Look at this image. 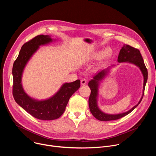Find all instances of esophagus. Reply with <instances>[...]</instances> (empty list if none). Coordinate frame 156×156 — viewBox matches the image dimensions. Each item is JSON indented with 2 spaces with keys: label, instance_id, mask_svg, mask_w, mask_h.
Masks as SVG:
<instances>
[{
  "label": "esophagus",
  "instance_id": "34e87169",
  "mask_svg": "<svg viewBox=\"0 0 156 156\" xmlns=\"http://www.w3.org/2000/svg\"><path fill=\"white\" fill-rule=\"evenodd\" d=\"M86 83H87V80H86V79H85V78L82 79L81 81V84L82 85H84V84H86Z\"/></svg>",
  "mask_w": 156,
  "mask_h": 156
}]
</instances>
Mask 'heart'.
I'll list each match as a JSON object with an SVG mask.
<instances>
[{
	"label": "heart",
	"mask_w": 156,
	"mask_h": 156,
	"mask_svg": "<svg viewBox=\"0 0 156 156\" xmlns=\"http://www.w3.org/2000/svg\"><path fill=\"white\" fill-rule=\"evenodd\" d=\"M111 55H112V51H111L110 49L107 48L104 49L103 51H99L94 53L93 55V58L98 60L103 57L104 58L106 59L109 58Z\"/></svg>",
	"instance_id": "obj_1"
}]
</instances>
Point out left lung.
<instances>
[{
	"label": "left lung",
	"mask_w": 156,
	"mask_h": 156,
	"mask_svg": "<svg viewBox=\"0 0 156 156\" xmlns=\"http://www.w3.org/2000/svg\"><path fill=\"white\" fill-rule=\"evenodd\" d=\"M117 61L119 62H128L132 63H134L137 65L141 70L143 76H144V85H143V96L138 102L135 107H133L131 109L128 110V112L120 114L117 115H108L103 113L99 110L97 105V96H98V82L101 81L107 73V69L106 70H102L99 72L94 76L93 80L90 81L88 83L89 87L91 89V94L89 98V107L93 115L99 120L101 121H110L120 119L126 115L129 114L130 112L134 110L141 102L144 93L145 86L147 80V70L146 67L143 57L140 53L139 49L133 48L129 45H125L124 44L122 48L120 49Z\"/></svg>",
	"instance_id": "obj_1"
}]
</instances>
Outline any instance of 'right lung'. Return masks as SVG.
<instances>
[{
  "label": "right lung",
  "instance_id": "1",
  "mask_svg": "<svg viewBox=\"0 0 156 156\" xmlns=\"http://www.w3.org/2000/svg\"><path fill=\"white\" fill-rule=\"evenodd\" d=\"M49 36L38 35L25 42L21 47L12 69V93L16 102L34 118L42 120H52L59 118L64 112L72 95L80 87V80L65 83L51 98L37 101L30 98L21 86V75L28 60L38 49L39 46L52 41Z\"/></svg>",
  "mask_w": 156,
  "mask_h": 156
}]
</instances>
